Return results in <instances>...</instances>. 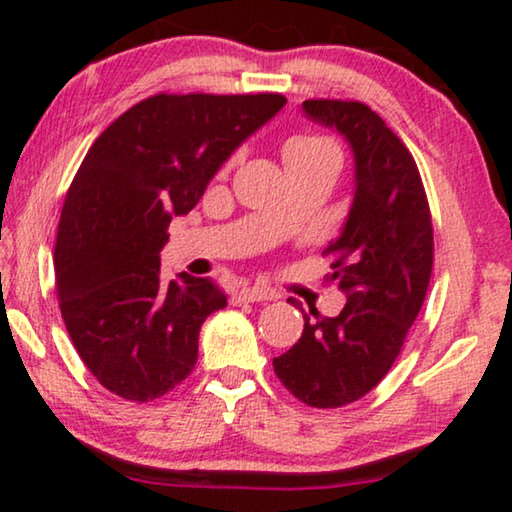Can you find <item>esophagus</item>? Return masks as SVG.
<instances>
[{"label": "esophagus", "instance_id": "1", "mask_svg": "<svg viewBox=\"0 0 512 512\" xmlns=\"http://www.w3.org/2000/svg\"><path fill=\"white\" fill-rule=\"evenodd\" d=\"M276 299V292L269 290V287H243L232 297V304H255V301H271Z\"/></svg>", "mask_w": 512, "mask_h": 512}]
</instances>
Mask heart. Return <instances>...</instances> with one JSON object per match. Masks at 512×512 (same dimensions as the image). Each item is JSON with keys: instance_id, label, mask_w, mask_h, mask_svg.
Returning a JSON list of instances; mask_svg holds the SVG:
<instances>
[{"instance_id": "obj_1", "label": "heart", "mask_w": 512, "mask_h": 512, "mask_svg": "<svg viewBox=\"0 0 512 512\" xmlns=\"http://www.w3.org/2000/svg\"><path fill=\"white\" fill-rule=\"evenodd\" d=\"M285 162L287 164H301L320 160L325 155H338L331 141L320 134H297L285 143Z\"/></svg>"}]
</instances>
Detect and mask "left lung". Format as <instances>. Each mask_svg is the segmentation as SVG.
Segmentation results:
<instances>
[{
    "label": "left lung",
    "mask_w": 512,
    "mask_h": 512,
    "mask_svg": "<svg viewBox=\"0 0 512 512\" xmlns=\"http://www.w3.org/2000/svg\"><path fill=\"white\" fill-rule=\"evenodd\" d=\"M304 113L338 129L355 157L348 220L325 250L334 257L327 280L348 301L336 318L304 313V334L273 359V371L306 406L338 408L371 392L399 357L427 297L434 227L413 155L376 111L308 99Z\"/></svg>",
    "instance_id": "obj_1"
}]
</instances>
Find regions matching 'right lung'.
Segmentation results:
<instances>
[{"label": "right lung", "instance_id": "obj_1", "mask_svg": "<svg viewBox=\"0 0 512 512\" xmlns=\"http://www.w3.org/2000/svg\"><path fill=\"white\" fill-rule=\"evenodd\" d=\"M262 95H155L113 120L78 169L55 243L62 320L106 390L153 401L197 364L199 329L227 306L211 278L160 276L174 215L190 213L227 157L283 109Z\"/></svg>", "mask_w": 512, "mask_h": 512}]
</instances>
